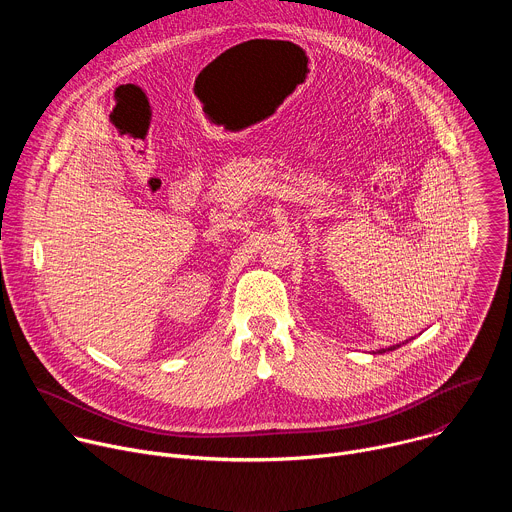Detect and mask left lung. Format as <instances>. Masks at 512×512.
Wrapping results in <instances>:
<instances>
[{
    "label": "left lung",
    "instance_id": "8db88e82",
    "mask_svg": "<svg viewBox=\"0 0 512 512\" xmlns=\"http://www.w3.org/2000/svg\"><path fill=\"white\" fill-rule=\"evenodd\" d=\"M399 346H401V344H397V346H391L389 350H395V348H399ZM381 352H385V350H381Z\"/></svg>",
    "mask_w": 512,
    "mask_h": 512
}]
</instances>
